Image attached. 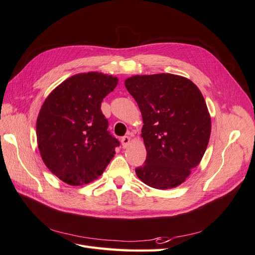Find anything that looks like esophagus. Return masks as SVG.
I'll return each mask as SVG.
<instances>
[{"mask_svg":"<svg viewBox=\"0 0 255 255\" xmlns=\"http://www.w3.org/2000/svg\"><path fill=\"white\" fill-rule=\"evenodd\" d=\"M129 142H130V137L129 136H123L121 138L122 148H127V146L129 144Z\"/></svg>","mask_w":255,"mask_h":255,"instance_id":"obj_1","label":"esophagus"}]
</instances>
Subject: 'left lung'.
Wrapping results in <instances>:
<instances>
[{
    "label": "left lung",
    "mask_w": 255,
    "mask_h": 255,
    "mask_svg": "<svg viewBox=\"0 0 255 255\" xmlns=\"http://www.w3.org/2000/svg\"><path fill=\"white\" fill-rule=\"evenodd\" d=\"M126 87L141 112L144 165L135 169L150 187L181 185L201 161L211 136V116L201 91L184 76L134 75Z\"/></svg>",
    "instance_id": "obj_1"
}]
</instances>
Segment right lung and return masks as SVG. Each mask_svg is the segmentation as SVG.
<instances>
[{"label": "right lung", "instance_id": "obj_1", "mask_svg": "<svg viewBox=\"0 0 255 255\" xmlns=\"http://www.w3.org/2000/svg\"><path fill=\"white\" fill-rule=\"evenodd\" d=\"M118 79L101 72L75 74L45 99L37 118V143L49 170L63 182L81 186L103 173L120 143L109 130L103 99Z\"/></svg>", "mask_w": 255, "mask_h": 255}]
</instances>
